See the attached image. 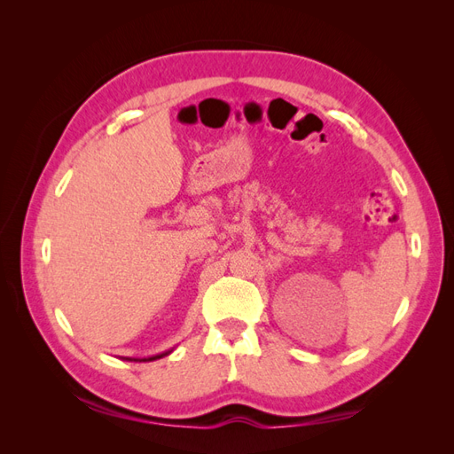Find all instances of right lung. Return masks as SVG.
Here are the masks:
<instances>
[{"label":"right lung","mask_w":454,"mask_h":454,"mask_svg":"<svg viewBox=\"0 0 454 454\" xmlns=\"http://www.w3.org/2000/svg\"><path fill=\"white\" fill-rule=\"evenodd\" d=\"M162 356H167V352H164V354H159V356H153V358H147V360H142V362H153V360H159V358H162Z\"/></svg>","instance_id":"1"}]
</instances>
